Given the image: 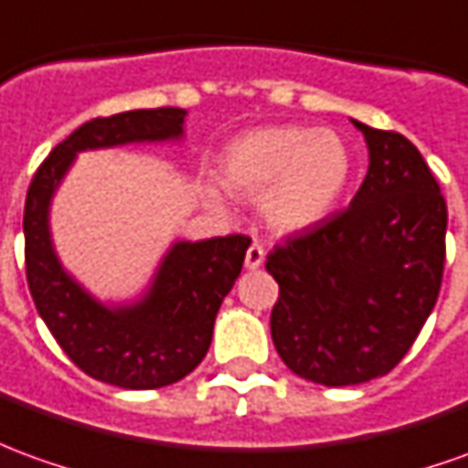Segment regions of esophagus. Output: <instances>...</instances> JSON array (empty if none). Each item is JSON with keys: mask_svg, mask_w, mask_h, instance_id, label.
Instances as JSON below:
<instances>
[{"mask_svg": "<svg viewBox=\"0 0 468 468\" xmlns=\"http://www.w3.org/2000/svg\"><path fill=\"white\" fill-rule=\"evenodd\" d=\"M263 258H266V250H263V245L253 243L248 248V253H245V268H250V271H256L263 263Z\"/></svg>", "mask_w": 468, "mask_h": 468, "instance_id": "obj_1", "label": "esophagus"}]
</instances>
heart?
I'll use <instances>...</instances> for the list:
<instances>
[{
  "mask_svg": "<svg viewBox=\"0 0 468 468\" xmlns=\"http://www.w3.org/2000/svg\"><path fill=\"white\" fill-rule=\"evenodd\" d=\"M352 156L326 129L281 123L238 136L225 149L220 177L235 195L258 200L276 233H302L324 220L347 187Z\"/></svg>",
  "mask_w": 468,
  "mask_h": 468,
  "instance_id": "obj_1",
  "label": "heart"
}]
</instances>
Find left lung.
Wrapping results in <instances>:
<instances>
[{
	"label": "left lung",
	"mask_w": 468,
	"mask_h": 468,
	"mask_svg": "<svg viewBox=\"0 0 468 468\" xmlns=\"http://www.w3.org/2000/svg\"><path fill=\"white\" fill-rule=\"evenodd\" d=\"M352 123L370 149L357 195L266 258L276 352L326 388L393 370L436 306L446 261V200L420 152L403 133Z\"/></svg>",
	"instance_id": "left-lung-1"
}]
</instances>
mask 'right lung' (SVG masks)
Instances as JSON below:
<instances>
[{"mask_svg":"<svg viewBox=\"0 0 468 468\" xmlns=\"http://www.w3.org/2000/svg\"><path fill=\"white\" fill-rule=\"evenodd\" d=\"M185 109H142L78 126L35 172L25 200L29 293L58 345L80 370L126 390L182 380L207 355L220 303L240 276L248 235L179 240L136 303L96 302L60 266L50 238V202L78 152L132 142L182 139Z\"/></svg>","mask_w":468,"mask_h":468,"instance_id":"add662e5","label":"right lung"}]
</instances>
